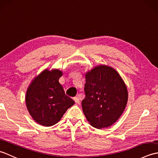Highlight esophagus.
Masks as SVG:
<instances>
[{
	"instance_id": "obj_1",
	"label": "esophagus",
	"mask_w": 158,
	"mask_h": 158,
	"mask_svg": "<svg viewBox=\"0 0 158 158\" xmlns=\"http://www.w3.org/2000/svg\"><path fill=\"white\" fill-rule=\"evenodd\" d=\"M73 100H75V102L77 104H79V99L78 97H75V98H73Z\"/></svg>"
}]
</instances>
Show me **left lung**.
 <instances>
[{
	"mask_svg": "<svg viewBox=\"0 0 158 158\" xmlns=\"http://www.w3.org/2000/svg\"><path fill=\"white\" fill-rule=\"evenodd\" d=\"M81 105L90 125L101 129L117 122L125 109L128 94L125 83L111 67L100 65L85 75Z\"/></svg>",
	"mask_w": 158,
	"mask_h": 158,
	"instance_id": "8db88e82",
	"label": "left lung"
}]
</instances>
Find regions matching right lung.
<instances>
[{
	"mask_svg": "<svg viewBox=\"0 0 158 158\" xmlns=\"http://www.w3.org/2000/svg\"><path fill=\"white\" fill-rule=\"evenodd\" d=\"M62 72L46 69L36 77L26 94L29 113L36 122L44 126L55 125L75 102L65 94L59 79Z\"/></svg>",
	"mask_w": 158,
	"mask_h": 158,
	"instance_id": "obj_1",
	"label": "right lung"
}]
</instances>
